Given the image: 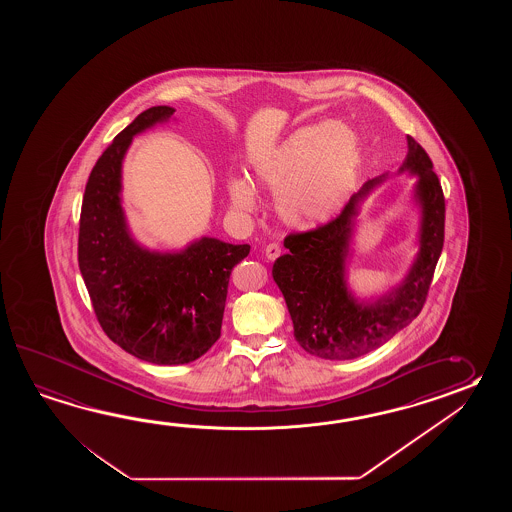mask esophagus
<instances>
[{
  "mask_svg": "<svg viewBox=\"0 0 512 512\" xmlns=\"http://www.w3.org/2000/svg\"><path fill=\"white\" fill-rule=\"evenodd\" d=\"M280 254H282V247H280L278 243H269V245L265 247V258H267V260H276Z\"/></svg>",
  "mask_w": 512,
  "mask_h": 512,
  "instance_id": "34e87169",
  "label": "esophagus"
}]
</instances>
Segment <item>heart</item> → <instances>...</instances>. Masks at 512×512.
<instances>
[{
    "instance_id": "obj_1",
    "label": "heart",
    "mask_w": 512,
    "mask_h": 512,
    "mask_svg": "<svg viewBox=\"0 0 512 512\" xmlns=\"http://www.w3.org/2000/svg\"><path fill=\"white\" fill-rule=\"evenodd\" d=\"M252 175L278 196L282 218L293 225H316L335 216L348 201L359 175V146L342 124H313L291 133L260 157ZM230 203L249 212L256 194L243 179L229 183Z\"/></svg>"
}]
</instances>
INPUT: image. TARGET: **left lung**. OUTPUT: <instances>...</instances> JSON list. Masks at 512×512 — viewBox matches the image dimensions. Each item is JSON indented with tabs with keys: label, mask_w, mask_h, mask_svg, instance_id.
I'll use <instances>...</instances> for the list:
<instances>
[{
	"label": "left lung",
	"mask_w": 512,
	"mask_h": 512,
	"mask_svg": "<svg viewBox=\"0 0 512 512\" xmlns=\"http://www.w3.org/2000/svg\"><path fill=\"white\" fill-rule=\"evenodd\" d=\"M406 139L408 155L399 174L419 177L414 197L421 208V229L417 258L403 282L371 302H359L346 282L360 201L388 174L368 181L326 225L289 234L283 241L289 252L272 265V278L293 320L294 338L315 357L349 360L366 355L408 326L425 305L445 241V196L428 153L414 137Z\"/></svg>",
	"instance_id": "left-lung-1"
}]
</instances>
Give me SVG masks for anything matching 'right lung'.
I'll return each instance as SVG.
<instances>
[{"label": "right lung", "mask_w": 512, "mask_h": 512, "mask_svg": "<svg viewBox=\"0 0 512 512\" xmlns=\"http://www.w3.org/2000/svg\"><path fill=\"white\" fill-rule=\"evenodd\" d=\"M174 111H142L98 157L78 232V267L98 324L124 351L161 366L188 364L216 344L230 272L251 252L207 236L179 252L148 251L133 240L120 199L122 161L137 133Z\"/></svg>", "instance_id": "1"}]
</instances>
